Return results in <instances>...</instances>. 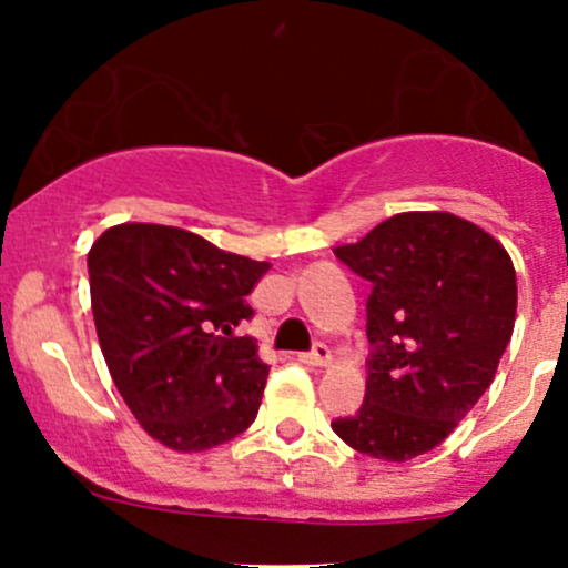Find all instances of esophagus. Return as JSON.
I'll list each match as a JSON object with an SVG mask.
<instances>
[{"mask_svg": "<svg viewBox=\"0 0 568 568\" xmlns=\"http://www.w3.org/2000/svg\"><path fill=\"white\" fill-rule=\"evenodd\" d=\"M329 359H332V352H329V346H324V343H316V346H313V352L302 354V363L316 365V368H324V365H329Z\"/></svg>", "mask_w": 568, "mask_h": 568, "instance_id": "obj_1", "label": "esophagus"}]
</instances>
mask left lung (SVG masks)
I'll use <instances>...</instances> for the list:
<instances>
[{
  "instance_id": "1",
  "label": "left lung",
  "mask_w": 568,
  "mask_h": 568,
  "mask_svg": "<svg viewBox=\"0 0 568 568\" xmlns=\"http://www.w3.org/2000/svg\"><path fill=\"white\" fill-rule=\"evenodd\" d=\"M371 283L368 379L332 432L354 450L409 462L437 448L495 379L517 318V272L484 227L404 211L335 247Z\"/></svg>"
}]
</instances>
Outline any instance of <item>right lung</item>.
Returning a JSON list of instances; mask_svg holds the SVG:
<instances>
[{"label":"right lung","instance_id":"1","mask_svg":"<svg viewBox=\"0 0 568 568\" xmlns=\"http://www.w3.org/2000/svg\"><path fill=\"white\" fill-rule=\"evenodd\" d=\"M95 332L114 387L168 448L200 454L247 432L268 365L236 326L266 261L197 233L123 222L88 252Z\"/></svg>","mask_w":568,"mask_h":568}]
</instances>
